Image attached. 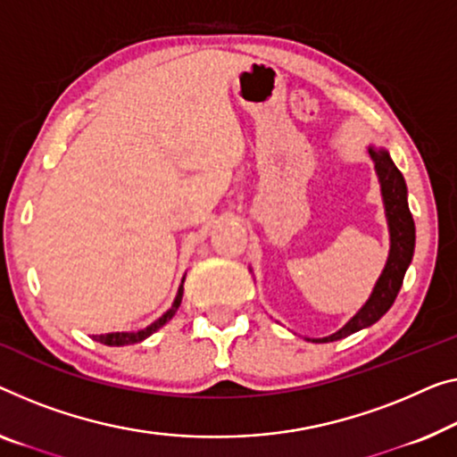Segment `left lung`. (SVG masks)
<instances>
[{"label":"left lung","instance_id":"8db88e82","mask_svg":"<svg viewBox=\"0 0 457 457\" xmlns=\"http://www.w3.org/2000/svg\"><path fill=\"white\" fill-rule=\"evenodd\" d=\"M370 155L376 162V170L381 182V195H384L386 203L387 223H390V256H387V264L384 272H381L370 302L359 310V314L345 328H340L337 335L322 338V343H332V340L345 338L353 335V332L365 328V326L378 322L392 308L394 299H396L400 287H403L404 272L412 261L414 220L406 201V182L403 174H400V170L394 166V162L386 149L370 147Z\"/></svg>","mask_w":457,"mask_h":457}]
</instances>
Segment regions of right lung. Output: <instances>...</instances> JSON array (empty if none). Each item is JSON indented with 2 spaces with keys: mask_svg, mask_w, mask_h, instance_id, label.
Here are the masks:
<instances>
[{
  "mask_svg": "<svg viewBox=\"0 0 457 457\" xmlns=\"http://www.w3.org/2000/svg\"><path fill=\"white\" fill-rule=\"evenodd\" d=\"M180 302H182V285H180V289H179V295H176V299H174L172 308H170L166 314H163L158 320V322H154L152 326H147L145 330H139V332H114V335H100L96 340H98V343H102V345H108V346H125V345L139 343V340L147 338L149 335H154L155 330L162 328V326L166 324L168 320L176 314V310L180 308Z\"/></svg>",
  "mask_w": 457,
  "mask_h": 457,
  "instance_id": "add662e5",
  "label": "right lung"
}]
</instances>
